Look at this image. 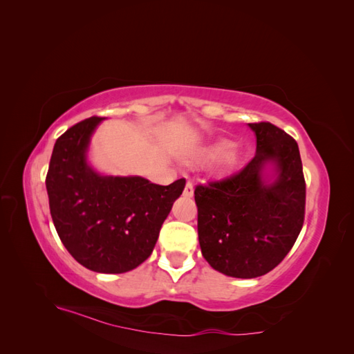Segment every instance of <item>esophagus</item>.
Here are the masks:
<instances>
[{
  "instance_id": "esophagus-1",
  "label": "esophagus",
  "mask_w": 354,
  "mask_h": 354,
  "mask_svg": "<svg viewBox=\"0 0 354 354\" xmlns=\"http://www.w3.org/2000/svg\"><path fill=\"white\" fill-rule=\"evenodd\" d=\"M183 195H185L186 198H192V196H194V185H192L190 181H187V183H186L185 190H183Z\"/></svg>"
}]
</instances>
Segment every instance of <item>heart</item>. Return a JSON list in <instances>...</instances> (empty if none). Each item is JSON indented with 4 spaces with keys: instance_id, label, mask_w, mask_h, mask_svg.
Here are the masks:
<instances>
[{
    "instance_id": "obj_1",
    "label": "heart",
    "mask_w": 354,
    "mask_h": 354,
    "mask_svg": "<svg viewBox=\"0 0 354 354\" xmlns=\"http://www.w3.org/2000/svg\"><path fill=\"white\" fill-rule=\"evenodd\" d=\"M223 151V145H214L212 147H209V149H207V151H203L202 153H201V158H203V159H209V158H214L216 155H218L220 152ZM234 159H236V155H234V152H226L223 155V159H221V164L224 165V167H229V165H232L233 162H234Z\"/></svg>"
}]
</instances>
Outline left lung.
Wrapping results in <instances>:
<instances>
[{"label":"left lung","instance_id":"obj_1","mask_svg":"<svg viewBox=\"0 0 354 354\" xmlns=\"http://www.w3.org/2000/svg\"><path fill=\"white\" fill-rule=\"evenodd\" d=\"M255 156L238 173L195 187L198 236L203 259L227 276L251 279L273 270L303 229L306 180L298 145L270 122L250 124ZM275 164L272 184L262 178Z\"/></svg>","mask_w":354,"mask_h":354}]
</instances>
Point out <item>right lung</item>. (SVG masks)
<instances>
[{
    "label": "right lung",
    "instance_id": "obj_1",
    "mask_svg": "<svg viewBox=\"0 0 354 354\" xmlns=\"http://www.w3.org/2000/svg\"><path fill=\"white\" fill-rule=\"evenodd\" d=\"M102 120L87 118L57 138L46 187L53 223L73 259L97 273H125L152 254L186 180L159 186L143 177L95 173L85 152Z\"/></svg>",
    "mask_w": 354,
    "mask_h": 354
}]
</instances>
